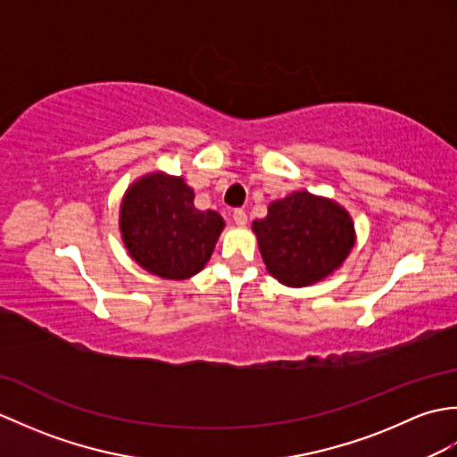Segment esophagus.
I'll return each instance as SVG.
<instances>
[{
	"mask_svg": "<svg viewBox=\"0 0 457 457\" xmlns=\"http://www.w3.org/2000/svg\"><path fill=\"white\" fill-rule=\"evenodd\" d=\"M234 221H236V226H239V228L247 226V213L244 210H236L234 212Z\"/></svg>",
	"mask_w": 457,
	"mask_h": 457,
	"instance_id": "1",
	"label": "esophagus"
}]
</instances>
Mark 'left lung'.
<instances>
[{
    "label": "left lung",
    "mask_w": 457,
    "mask_h": 457,
    "mask_svg": "<svg viewBox=\"0 0 457 457\" xmlns=\"http://www.w3.org/2000/svg\"><path fill=\"white\" fill-rule=\"evenodd\" d=\"M253 234L270 277L293 288L316 285L344 265L355 245L349 212L332 198L296 190L273 200Z\"/></svg>",
    "instance_id": "8db88e82"
}]
</instances>
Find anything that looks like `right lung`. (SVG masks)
I'll list each match as a JSON object with an SVG mask.
<instances>
[{
  "label": "right lung",
  "instance_id": "right-lung-1",
  "mask_svg": "<svg viewBox=\"0 0 457 457\" xmlns=\"http://www.w3.org/2000/svg\"><path fill=\"white\" fill-rule=\"evenodd\" d=\"M226 221L194 206L182 177L153 170L133 180L120 206V231L129 257L147 273L190 278L206 267Z\"/></svg>",
  "mask_w": 457,
  "mask_h": 457
}]
</instances>
